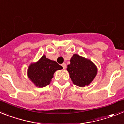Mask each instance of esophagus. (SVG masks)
Returning a JSON list of instances; mask_svg holds the SVG:
<instances>
[{"instance_id": "esophagus-1", "label": "esophagus", "mask_w": 124, "mask_h": 124, "mask_svg": "<svg viewBox=\"0 0 124 124\" xmlns=\"http://www.w3.org/2000/svg\"><path fill=\"white\" fill-rule=\"evenodd\" d=\"M62 67H63V69H66V67H67V65H66V64H65V63H62Z\"/></svg>"}]
</instances>
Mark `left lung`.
<instances>
[{"instance_id": "left-lung-1", "label": "left lung", "mask_w": 124, "mask_h": 124, "mask_svg": "<svg viewBox=\"0 0 124 124\" xmlns=\"http://www.w3.org/2000/svg\"><path fill=\"white\" fill-rule=\"evenodd\" d=\"M67 71L73 83L78 87L88 85L95 78L97 69L90 60L74 54L71 58L70 64L67 65Z\"/></svg>"}]
</instances>
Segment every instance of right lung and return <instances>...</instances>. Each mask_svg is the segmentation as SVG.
<instances>
[{
	"mask_svg": "<svg viewBox=\"0 0 124 124\" xmlns=\"http://www.w3.org/2000/svg\"><path fill=\"white\" fill-rule=\"evenodd\" d=\"M62 69V67L55 61H51L43 55L37 63L30 65L28 76L37 87H43L50 84L55 72Z\"/></svg>",
	"mask_w": 124,
	"mask_h": 124,
	"instance_id": "1",
	"label": "right lung"
}]
</instances>
